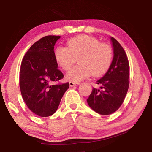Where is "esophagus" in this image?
<instances>
[{
  "mask_svg": "<svg viewBox=\"0 0 152 152\" xmlns=\"http://www.w3.org/2000/svg\"><path fill=\"white\" fill-rule=\"evenodd\" d=\"M79 84H80L79 82H69V84H70V86H74L78 85Z\"/></svg>",
  "mask_w": 152,
  "mask_h": 152,
  "instance_id": "obj_1",
  "label": "esophagus"
}]
</instances>
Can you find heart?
<instances>
[{
  "label": "heart",
  "mask_w": 152,
  "mask_h": 152,
  "mask_svg": "<svg viewBox=\"0 0 152 152\" xmlns=\"http://www.w3.org/2000/svg\"><path fill=\"white\" fill-rule=\"evenodd\" d=\"M56 63L64 70L68 71L78 57L79 65L67 74L70 81L79 82L88 78L103 75L109 70L113 61V50L110 46L101 43L96 37L87 35L74 37L67 42V47L58 46L53 52Z\"/></svg>",
  "instance_id": "1"
}]
</instances>
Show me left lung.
I'll return each instance as SVG.
<instances>
[{
  "instance_id": "left-lung-1",
  "label": "left lung",
  "mask_w": 152,
  "mask_h": 152,
  "mask_svg": "<svg viewBox=\"0 0 152 152\" xmlns=\"http://www.w3.org/2000/svg\"><path fill=\"white\" fill-rule=\"evenodd\" d=\"M113 43L114 57L109 70L97 80L101 89L93 88L87 99L90 107L101 115L112 114L123 104L129 85V63L124 49L115 39Z\"/></svg>"
}]
</instances>
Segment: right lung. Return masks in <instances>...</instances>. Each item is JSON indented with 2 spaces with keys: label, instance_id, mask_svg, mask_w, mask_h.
<instances>
[{
  "label": "right lung",
  "instance_id": "add662e5",
  "mask_svg": "<svg viewBox=\"0 0 152 152\" xmlns=\"http://www.w3.org/2000/svg\"><path fill=\"white\" fill-rule=\"evenodd\" d=\"M60 36L47 35L36 42L25 53L20 64L19 86L27 107L39 117L54 113L69 82L60 83L64 74L58 69L53 49ZM59 82L53 85V82Z\"/></svg>",
  "mask_w": 152,
  "mask_h": 152
}]
</instances>
